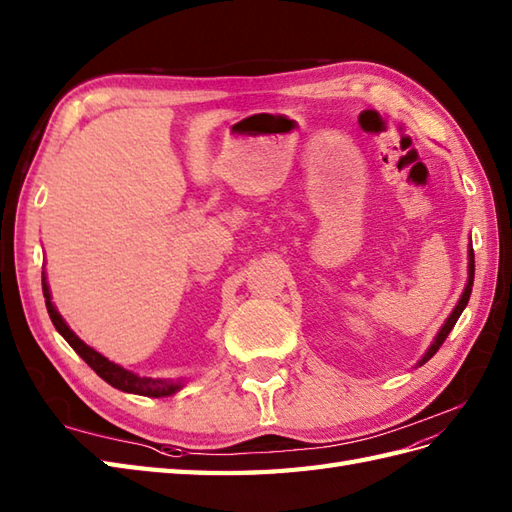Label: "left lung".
<instances>
[{
  "label": "left lung",
  "instance_id": "left-lung-1",
  "mask_svg": "<svg viewBox=\"0 0 512 512\" xmlns=\"http://www.w3.org/2000/svg\"><path fill=\"white\" fill-rule=\"evenodd\" d=\"M473 271H476V265H473V249H471V245H469V265H467V284H465V291H463V295H460V299H458V304L454 306V310L450 313V317L445 319V323L441 326V330L436 332V336H434V341L430 343V347L426 350V354H423L421 358H419V363H417V367H421V365H426L428 360L439 352V347L443 345V341L447 339V334L452 332V328L456 326V321H458V317L463 315V310H465V306H467V302H469V295H471V286H473Z\"/></svg>",
  "mask_w": 512,
  "mask_h": 512
}]
</instances>
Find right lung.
Here are the masks:
<instances>
[{
  "mask_svg": "<svg viewBox=\"0 0 512 512\" xmlns=\"http://www.w3.org/2000/svg\"><path fill=\"white\" fill-rule=\"evenodd\" d=\"M43 295H45V306H47L49 319H52L54 328L62 334V339H65L73 347V350L78 352V356L84 360V363L89 365L99 378L106 380L110 386H115V389H119V391L145 395V397H169L173 393H178L184 386V378H176V380L173 378H145V376L141 378L139 373L123 369L121 365L112 363V360H108L106 356L93 350L91 345H86L80 336L67 326V321L62 319V315L56 310V306L52 302V293H49V284H47L45 273H43Z\"/></svg>",
  "mask_w": 512,
  "mask_h": 512,
  "instance_id": "add662e5",
  "label": "right lung"
}]
</instances>
